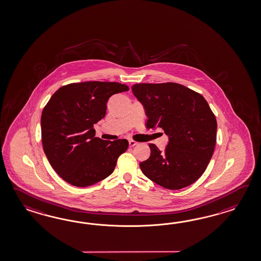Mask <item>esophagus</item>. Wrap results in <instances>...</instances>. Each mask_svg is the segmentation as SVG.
<instances>
[{
	"label": "esophagus",
	"instance_id": "34e87169",
	"mask_svg": "<svg viewBox=\"0 0 261 261\" xmlns=\"http://www.w3.org/2000/svg\"><path fill=\"white\" fill-rule=\"evenodd\" d=\"M138 144V142H136V141H134V140H129V146L134 147L136 146Z\"/></svg>",
	"mask_w": 261,
	"mask_h": 261
}]
</instances>
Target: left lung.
Masks as SVG:
<instances>
[{
    "instance_id": "8db88e82",
    "label": "left lung",
    "mask_w": 261,
    "mask_h": 261,
    "mask_svg": "<svg viewBox=\"0 0 261 261\" xmlns=\"http://www.w3.org/2000/svg\"><path fill=\"white\" fill-rule=\"evenodd\" d=\"M132 92L143 106L146 127L162 128L164 152L149 144L150 158L140 170L154 183L180 190L201 177L214 152L217 121L203 96L180 84H135Z\"/></svg>"
}]
</instances>
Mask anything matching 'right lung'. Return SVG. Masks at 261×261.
Instances as JSON below:
<instances>
[{
    "label": "right lung",
    "mask_w": 261,
    "mask_h": 261,
    "mask_svg": "<svg viewBox=\"0 0 261 261\" xmlns=\"http://www.w3.org/2000/svg\"><path fill=\"white\" fill-rule=\"evenodd\" d=\"M124 84L89 81L58 89L41 115V138L53 169L69 184L85 188L114 171L127 140H102L93 124L107 113L108 99L128 91Z\"/></svg>",
    "instance_id": "1"
}]
</instances>
